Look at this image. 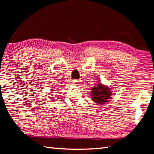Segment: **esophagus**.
Segmentation results:
<instances>
[{
  "mask_svg": "<svg viewBox=\"0 0 154 154\" xmlns=\"http://www.w3.org/2000/svg\"><path fill=\"white\" fill-rule=\"evenodd\" d=\"M72 83H73V84H77L78 81L77 80H73V81H72Z\"/></svg>",
  "mask_w": 154,
  "mask_h": 154,
  "instance_id": "obj_1",
  "label": "esophagus"
}]
</instances>
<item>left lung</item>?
<instances>
[{
  "instance_id": "1",
  "label": "left lung",
  "mask_w": 154,
  "mask_h": 154,
  "mask_svg": "<svg viewBox=\"0 0 154 154\" xmlns=\"http://www.w3.org/2000/svg\"><path fill=\"white\" fill-rule=\"evenodd\" d=\"M111 95V91L110 88H108L103 85L100 83H98L92 89H91V96L94 103L102 104L108 102L110 96Z\"/></svg>"
}]
</instances>
